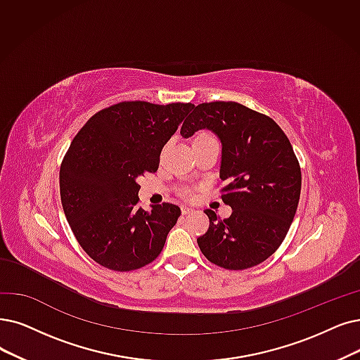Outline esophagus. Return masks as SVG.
<instances>
[{
    "instance_id": "1",
    "label": "esophagus",
    "mask_w": 360,
    "mask_h": 360,
    "mask_svg": "<svg viewBox=\"0 0 360 360\" xmlns=\"http://www.w3.org/2000/svg\"><path fill=\"white\" fill-rule=\"evenodd\" d=\"M193 212H195V210H192L189 207H181V214L183 215H189V214H193Z\"/></svg>"
}]
</instances>
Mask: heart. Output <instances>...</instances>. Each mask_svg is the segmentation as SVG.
Returning a JSON list of instances; mask_svg holds the SVG:
<instances>
[{
	"label": "heart",
	"mask_w": 360,
	"mask_h": 360,
	"mask_svg": "<svg viewBox=\"0 0 360 360\" xmlns=\"http://www.w3.org/2000/svg\"><path fill=\"white\" fill-rule=\"evenodd\" d=\"M200 137H210L208 134H200L198 139H200ZM184 195H191V192L189 191H184Z\"/></svg>",
	"instance_id": "heart-1"
}]
</instances>
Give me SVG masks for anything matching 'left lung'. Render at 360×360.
<instances>
[{
    "mask_svg": "<svg viewBox=\"0 0 360 360\" xmlns=\"http://www.w3.org/2000/svg\"><path fill=\"white\" fill-rule=\"evenodd\" d=\"M208 130L221 143V199L232 208L220 220L212 210L198 245L208 260L229 270L263 263L288 233L301 192V171L281 127L266 115L236 102L193 108L180 130L189 139Z\"/></svg>",
    "mask_w": 360,
    "mask_h": 360,
    "instance_id": "obj_1",
    "label": "left lung"
}]
</instances>
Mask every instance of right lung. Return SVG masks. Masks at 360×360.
<instances>
[{
  "label": "right lung",
  "instance_id": "1",
  "mask_svg": "<svg viewBox=\"0 0 360 360\" xmlns=\"http://www.w3.org/2000/svg\"><path fill=\"white\" fill-rule=\"evenodd\" d=\"M195 105L122 102L97 112L70 143L60 198L82 250L103 267L136 270L161 254L180 208L137 207L139 177L153 172L165 143Z\"/></svg>",
  "mask_w": 360,
  "mask_h": 360
}]
</instances>
